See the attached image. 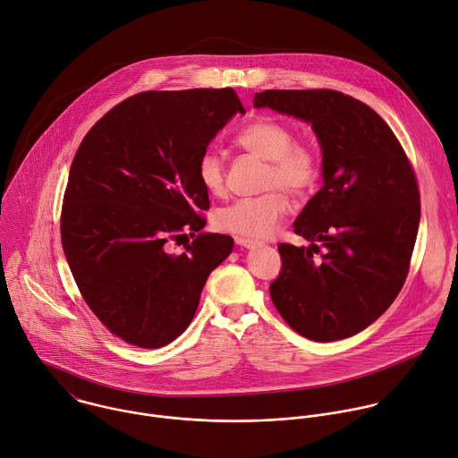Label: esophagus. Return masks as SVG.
<instances>
[{
	"label": "esophagus",
	"mask_w": 458,
	"mask_h": 458,
	"mask_svg": "<svg viewBox=\"0 0 458 458\" xmlns=\"http://www.w3.org/2000/svg\"><path fill=\"white\" fill-rule=\"evenodd\" d=\"M235 242H237L239 246H244V248H248V250H253V248H259V246H262V242H259V241H253V239H246V237H237V239H235Z\"/></svg>",
	"instance_id": "esophagus-1"
}]
</instances>
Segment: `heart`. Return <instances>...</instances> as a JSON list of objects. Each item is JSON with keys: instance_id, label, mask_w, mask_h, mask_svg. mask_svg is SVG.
<instances>
[{"instance_id": "1", "label": "heart", "mask_w": 458, "mask_h": 458, "mask_svg": "<svg viewBox=\"0 0 458 458\" xmlns=\"http://www.w3.org/2000/svg\"><path fill=\"white\" fill-rule=\"evenodd\" d=\"M235 143L266 162L260 180V189L266 192L221 208L216 223L239 237L264 239L275 233L289 212L286 191L298 199L313 192L320 178V158L310 143L294 140L293 129L273 116H257L246 123L235 134ZM198 180L208 194H225L226 171L216 152H205L198 160Z\"/></svg>"}]
</instances>
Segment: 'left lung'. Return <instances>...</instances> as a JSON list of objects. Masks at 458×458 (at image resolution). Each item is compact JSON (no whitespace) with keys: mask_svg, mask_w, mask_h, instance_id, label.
I'll return each mask as SVG.
<instances>
[{"mask_svg":"<svg viewBox=\"0 0 458 458\" xmlns=\"http://www.w3.org/2000/svg\"><path fill=\"white\" fill-rule=\"evenodd\" d=\"M255 107L311 123L322 145L324 187L294 221L310 248L278 244L269 294L300 336L335 342L376 322L399 294L420 221L411 164L388 123L335 89H266Z\"/></svg>","mask_w":458,"mask_h":458,"instance_id":"8db88e82","label":"left lung"}]
</instances>
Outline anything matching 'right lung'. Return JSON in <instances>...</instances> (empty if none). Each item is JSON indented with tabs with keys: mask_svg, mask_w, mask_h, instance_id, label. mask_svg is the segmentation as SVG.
Instances as JSON below:
<instances>
[{
	"mask_svg": "<svg viewBox=\"0 0 458 458\" xmlns=\"http://www.w3.org/2000/svg\"><path fill=\"white\" fill-rule=\"evenodd\" d=\"M235 113L246 111L232 88L143 91L109 109L75 152L63 250L88 308L129 345L176 340L232 253L230 235L201 232L210 201L198 160ZM189 234L182 254L168 250Z\"/></svg>",
	"mask_w": 458,
	"mask_h": 458,
	"instance_id": "add662e5",
	"label": "right lung"
}]
</instances>
